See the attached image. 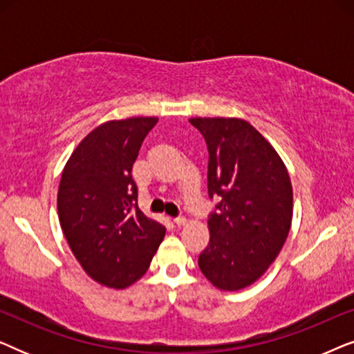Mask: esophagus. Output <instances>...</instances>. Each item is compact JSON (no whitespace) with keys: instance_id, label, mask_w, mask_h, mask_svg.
I'll use <instances>...</instances> for the list:
<instances>
[{"instance_id":"1","label":"esophagus","mask_w":354,"mask_h":354,"mask_svg":"<svg viewBox=\"0 0 354 354\" xmlns=\"http://www.w3.org/2000/svg\"><path fill=\"white\" fill-rule=\"evenodd\" d=\"M185 222H187V219L183 216H178V217H176V219H174V224H176L177 227L185 225Z\"/></svg>"}]
</instances>
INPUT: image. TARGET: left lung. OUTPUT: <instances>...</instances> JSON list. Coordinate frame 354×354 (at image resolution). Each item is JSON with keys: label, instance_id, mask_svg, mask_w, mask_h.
<instances>
[{"label": "left lung", "instance_id": "left-lung-1", "mask_svg": "<svg viewBox=\"0 0 354 354\" xmlns=\"http://www.w3.org/2000/svg\"><path fill=\"white\" fill-rule=\"evenodd\" d=\"M207 147L209 245L201 272L221 290L245 288L279 254L292 225L293 190L287 167L268 140L243 119L193 118Z\"/></svg>", "mask_w": 354, "mask_h": 354}]
</instances>
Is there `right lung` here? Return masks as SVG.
I'll list each match as a JSON object with an SVG mask.
<instances>
[{
    "instance_id": "right-lung-1",
    "label": "right lung",
    "mask_w": 354,
    "mask_h": 354,
    "mask_svg": "<svg viewBox=\"0 0 354 354\" xmlns=\"http://www.w3.org/2000/svg\"><path fill=\"white\" fill-rule=\"evenodd\" d=\"M156 118L111 120L86 135L62 171L57 212L67 243L85 272L125 288L147 272L166 235L138 209L132 167Z\"/></svg>"
}]
</instances>
